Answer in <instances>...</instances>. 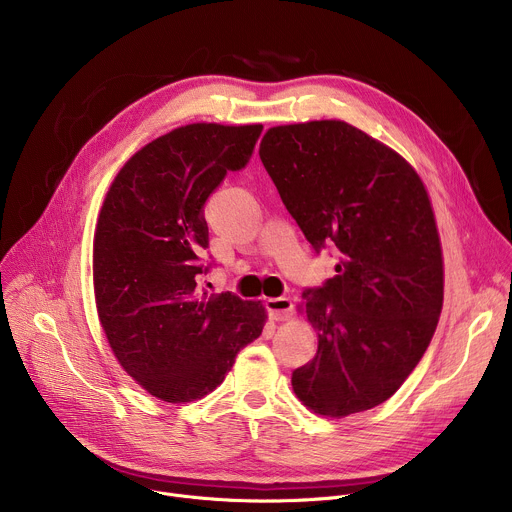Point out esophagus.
Returning <instances> with one entry per match:
<instances>
[{
    "instance_id": "esophagus-1",
    "label": "esophagus",
    "mask_w": 512,
    "mask_h": 512,
    "mask_svg": "<svg viewBox=\"0 0 512 512\" xmlns=\"http://www.w3.org/2000/svg\"><path fill=\"white\" fill-rule=\"evenodd\" d=\"M269 318L275 322H283L291 318V312H294V304H291L289 298H271L265 302Z\"/></svg>"
}]
</instances>
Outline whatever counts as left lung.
<instances>
[{"mask_svg": "<svg viewBox=\"0 0 512 512\" xmlns=\"http://www.w3.org/2000/svg\"><path fill=\"white\" fill-rule=\"evenodd\" d=\"M259 156L314 249H338L336 275L300 306L318 352L291 387L322 417L373 409L417 367L444 306L425 184L389 145L340 119L269 127Z\"/></svg>", "mask_w": 512, "mask_h": 512, "instance_id": "obj_1", "label": "left lung"}]
</instances>
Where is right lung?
<instances>
[{
    "label": "right lung",
    "instance_id": "obj_1",
    "mask_svg": "<svg viewBox=\"0 0 512 512\" xmlns=\"http://www.w3.org/2000/svg\"><path fill=\"white\" fill-rule=\"evenodd\" d=\"M261 123H190L143 145L111 182L93 239L95 304L123 371L166 403L221 385L267 322L261 302L200 291L202 206L241 170Z\"/></svg>",
    "mask_w": 512,
    "mask_h": 512
}]
</instances>
